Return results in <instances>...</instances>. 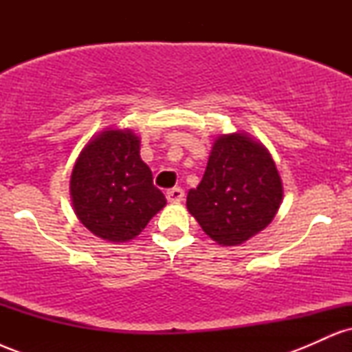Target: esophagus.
<instances>
[{"mask_svg": "<svg viewBox=\"0 0 352 352\" xmlns=\"http://www.w3.org/2000/svg\"><path fill=\"white\" fill-rule=\"evenodd\" d=\"M165 197H167L168 201H180V200H184L185 192H184V190H182V188L175 187V188L168 190V192L165 193Z\"/></svg>", "mask_w": 352, "mask_h": 352, "instance_id": "esophagus-1", "label": "esophagus"}]
</instances>
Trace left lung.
I'll return each instance as SVG.
<instances>
[{
	"label": "left lung",
	"mask_w": 352,
	"mask_h": 352,
	"mask_svg": "<svg viewBox=\"0 0 352 352\" xmlns=\"http://www.w3.org/2000/svg\"><path fill=\"white\" fill-rule=\"evenodd\" d=\"M283 199L272 155L243 134L215 140L199 187L187 208L201 230L220 245H240L266 228Z\"/></svg>",
	"instance_id": "left-lung-1"
}]
</instances>
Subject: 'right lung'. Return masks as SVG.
I'll list each match as a JSON object with an SVG mask.
<instances>
[{"label": "right lung", "mask_w": 352, "mask_h": 352, "mask_svg": "<svg viewBox=\"0 0 352 352\" xmlns=\"http://www.w3.org/2000/svg\"><path fill=\"white\" fill-rule=\"evenodd\" d=\"M139 151V137L131 131H106L76 160L71 175L76 215L104 240H132L167 204Z\"/></svg>", "instance_id": "add662e5"}]
</instances>
